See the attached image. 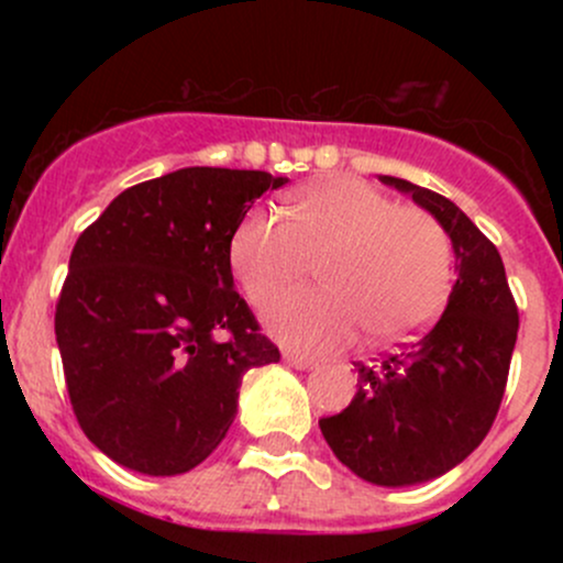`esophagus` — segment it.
Returning <instances> with one entry per match:
<instances>
[{"label":"esophagus","instance_id":"34e87169","mask_svg":"<svg viewBox=\"0 0 563 563\" xmlns=\"http://www.w3.org/2000/svg\"><path fill=\"white\" fill-rule=\"evenodd\" d=\"M283 363L296 367V371H312V367H314V360L301 357V354H290V352L283 354Z\"/></svg>","mask_w":563,"mask_h":563}]
</instances>
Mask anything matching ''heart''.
Wrapping results in <instances>:
<instances>
[{
  "mask_svg": "<svg viewBox=\"0 0 563 563\" xmlns=\"http://www.w3.org/2000/svg\"><path fill=\"white\" fill-rule=\"evenodd\" d=\"M230 264L254 307H269L318 264V294L277 303L275 339L301 352H333L367 331L399 344L423 331L448 301L452 245L421 209H405L363 179L333 177L294 196L290 222L254 209L232 232Z\"/></svg>",
  "mask_w": 563,
  "mask_h": 563,
  "instance_id": "heart-1",
  "label": "heart"
}]
</instances>
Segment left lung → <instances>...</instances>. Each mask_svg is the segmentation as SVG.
I'll list each match as a JSON object with an SVG mask.
<instances>
[{
  "label": "left lung",
  "instance_id": "obj_1",
  "mask_svg": "<svg viewBox=\"0 0 563 563\" xmlns=\"http://www.w3.org/2000/svg\"><path fill=\"white\" fill-rule=\"evenodd\" d=\"M380 183L412 196L442 224L457 280L448 307L416 344L357 367V394L320 431L360 479L410 487L448 474L482 444L506 391L519 312L500 254L452 200L407 179Z\"/></svg>",
  "mask_w": 563,
  "mask_h": 563
}]
</instances>
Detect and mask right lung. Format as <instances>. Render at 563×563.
Listing matches in <instances>:
<instances>
[{
	"instance_id": "right-lung-1",
	"label": "right lung",
	"mask_w": 563,
	"mask_h": 563,
	"mask_svg": "<svg viewBox=\"0 0 563 563\" xmlns=\"http://www.w3.org/2000/svg\"><path fill=\"white\" fill-rule=\"evenodd\" d=\"M267 172L187 166L111 200L81 232L55 312L76 421L147 476L203 463L238 416L243 373L280 360L235 290L232 232Z\"/></svg>"
}]
</instances>
